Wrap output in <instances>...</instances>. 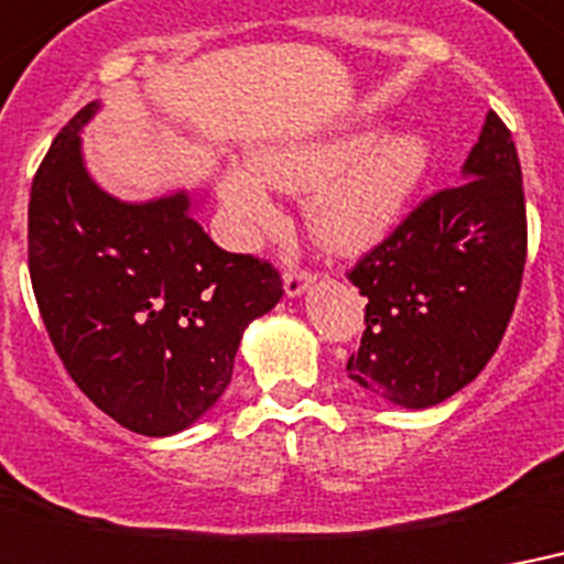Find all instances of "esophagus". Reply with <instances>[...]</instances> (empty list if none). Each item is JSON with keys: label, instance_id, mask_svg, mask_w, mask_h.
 <instances>
[{"label": "esophagus", "instance_id": "1", "mask_svg": "<svg viewBox=\"0 0 564 564\" xmlns=\"http://www.w3.org/2000/svg\"><path fill=\"white\" fill-rule=\"evenodd\" d=\"M282 282H285V294L296 300V296H303L314 285V273H308V270H288Z\"/></svg>", "mask_w": 564, "mask_h": 564}]
</instances>
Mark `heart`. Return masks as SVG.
<instances>
[{"instance_id":"heart-1","label":"heart","mask_w":564,"mask_h":564,"mask_svg":"<svg viewBox=\"0 0 564 564\" xmlns=\"http://www.w3.org/2000/svg\"><path fill=\"white\" fill-rule=\"evenodd\" d=\"M430 161V141L414 129L356 126L252 152L250 167H229L220 176V203L243 232H268L279 220L268 187L282 194L312 191L305 220L314 243L356 256L394 232Z\"/></svg>"}]
</instances>
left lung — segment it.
I'll use <instances>...</instances> for the list:
<instances>
[{
    "instance_id": "8db88e82",
    "label": "left lung",
    "mask_w": 564,
    "mask_h": 564,
    "mask_svg": "<svg viewBox=\"0 0 564 564\" xmlns=\"http://www.w3.org/2000/svg\"><path fill=\"white\" fill-rule=\"evenodd\" d=\"M527 261L512 132L488 111L462 182L432 194L352 268L368 296L347 377L400 409H430L474 382L503 338Z\"/></svg>"
}]
</instances>
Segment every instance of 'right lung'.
Masks as SVG:
<instances>
[{"mask_svg": "<svg viewBox=\"0 0 564 564\" xmlns=\"http://www.w3.org/2000/svg\"><path fill=\"white\" fill-rule=\"evenodd\" d=\"M96 111L61 129L34 176L29 273L73 382L120 426L164 438L220 400L243 329L282 300V279L203 232V194L126 203L96 185L82 152Z\"/></svg>", "mask_w": 564, "mask_h": 564, "instance_id": "1", "label": "right lung"}]
</instances>
